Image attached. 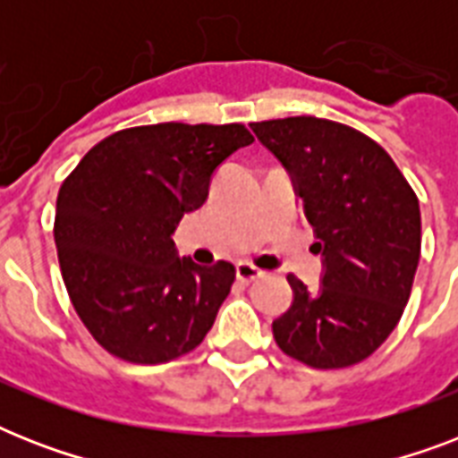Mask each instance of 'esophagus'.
<instances>
[{"label":"esophagus","mask_w":458,"mask_h":458,"mask_svg":"<svg viewBox=\"0 0 458 458\" xmlns=\"http://www.w3.org/2000/svg\"><path fill=\"white\" fill-rule=\"evenodd\" d=\"M235 276L240 283L250 285V283H254V280L261 278V276H264V271H261V268H257L254 264H250V261H240L235 268Z\"/></svg>","instance_id":"1"}]
</instances>
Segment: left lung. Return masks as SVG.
I'll use <instances>...</instances> for the list:
<instances>
[{
	"label": "left lung",
	"instance_id": "8db88e82",
	"mask_svg": "<svg viewBox=\"0 0 458 458\" xmlns=\"http://www.w3.org/2000/svg\"><path fill=\"white\" fill-rule=\"evenodd\" d=\"M251 131L290 173L323 257L316 290L287 276L293 306L273 320V337L311 369L354 366L390 337L409 301L419 197L390 154L349 125L293 116Z\"/></svg>",
	"mask_w": 458,
	"mask_h": 458
}]
</instances>
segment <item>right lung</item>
<instances>
[{"label":"right lung","mask_w":458,"mask_h":458,"mask_svg":"<svg viewBox=\"0 0 458 458\" xmlns=\"http://www.w3.org/2000/svg\"><path fill=\"white\" fill-rule=\"evenodd\" d=\"M254 142L240 123H157L89 149L56 197L54 240L89 335L131 363H165L207 337L235 266L178 257L173 230L207 201L216 168Z\"/></svg>","instance_id":"obj_1"}]
</instances>
